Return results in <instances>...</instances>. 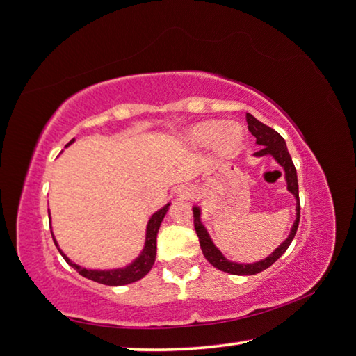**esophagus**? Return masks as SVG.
<instances>
[{"mask_svg": "<svg viewBox=\"0 0 356 356\" xmlns=\"http://www.w3.org/2000/svg\"><path fill=\"white\" fill-rule=\"evenodd\" d=\"M191 194H192V192L188 188H184V189L179 191V197H181V198H188V197H191Z\"/></svg>", "mask_w": 356, "mask_h": 356, "instance_id": "34e87169", "label": "esophagus"}]
</instances>
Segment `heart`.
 I'll return each mask as SVG.
<instances>
[{
    "mask_svg": "<svg viewBox=\"0 0 356 356\" xmlns=\"http://www.w3.org/2000/svg\"><path fill=\"white\" fill-rule=\"evenodd\" d=\"M188 137L195 145H211L216 142V148L220 154L232 156L239 152L245 139L244 128L238 123H228L217 120L202 122L188 131Z\"/></svg>",
    "mask_w": 356,
    "mask_h": 356,
    "instance_id": "1",
    "label": "heart"
}]
</instances>
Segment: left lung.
Listing matches in <instances>:
<instances>
[{"mask_svg":"<svg viewBox=\"0 0 356 356\" xmlns=\"http://www.w3.org/2000/svg\"><path fill=\"white\" fill-rule=\"evenodd\" d=\"M247 123H248V131H250V133L257 137V143L258 145H261V149L254 153V156L270 154V156H273V159H275L278 164L284 168V177H286V183H288V191L296 197V200H297V207H296L297 217H296L294 225H292V228H291L288 239H286L275 252L269 254L266 259L258 261V263L239 264V263H232V261H228L220 253L219 248L213 244V241H211L207 228L202 225L200 208L194 207V227H195V232L198 236V241H200V247H202L204 258H207L209 263L216 267V269L227 272V273H233V275H254V273H259V272L266 270L267 267H270L286 250H288V247L291 245V242H292V239H294V236L297 233L298 222H300V202H298L297 170L294 167V162H292L291 154L288 152V147H286L284 139L277 133L275 129H272L270 127H267V124L261 123L252 114H247Z\"/></svg>","mask_w":356,"mask_h":356,"instance_id":"obj_1","label":"left lung"}]
</instances>
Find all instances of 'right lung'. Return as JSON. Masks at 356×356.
Wrapping results in <instances>:
<instances>
[{"instance_id":"1","label":"right lung","mask_w":356,"mask_h":356,"mask_svg":"<svg viewBox=\"0 0 356 356\" xmlns=\"http://www.w3.org/2000/svg\"><path fill=\"white\" fill-rule=\"evenodd\" d=\"M73 140L74 139L68 142L67 147L70 145ZM168 207H170V203H167L164 208H161L158 213H154L152 216V219L148 220V225H147L145 247H143V250H142L139 257H137L129 266L123 267V269H112V270L84 269V267L72 263V261L68 259L64 253H62L60 248H58V250H59L62 257H64L67 263L70 264L74 270L79 272V275L89 278V280H92V282L108 284V286H123V284L134 283V282H137V280L145 277L147 273L152 270V267L154 264V259H156V236H158L161 222H162V219H164V216L167 214ZM53 241H54L56 247H58V242H56L54 236H53Z\"/></svg>"}]
</instances>
